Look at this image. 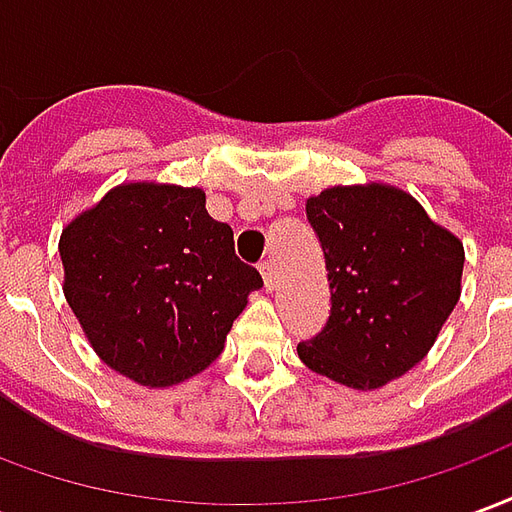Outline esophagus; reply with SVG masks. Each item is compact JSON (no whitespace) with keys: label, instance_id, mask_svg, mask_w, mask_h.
<instances>
[{"label":"esophagus","instance_id":"1","mask_svg":"<svg viewBox=\"0 0 512 512\" xmlns=\"http://www.w3.org/2000/svg\"><path fill=\"white\" fill-rule=\"evenodd\" d=\"M260 274H263V282H266L268 290L277 288V271H274V263H271V260H263V263H260Z\"/></svg>","mask_w":512,"mask_h":512}]
</instances>
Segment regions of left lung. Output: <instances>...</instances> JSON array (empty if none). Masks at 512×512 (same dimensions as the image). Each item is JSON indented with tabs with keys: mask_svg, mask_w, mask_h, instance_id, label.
Instances as JSON below:
<instances>
[{
	"mask_svg": "<svg viewBox=\"0 0 512 512\" xmlns=\"http://www.w3.org/2000/svg\"><path fill=\"white\" fill-rule=\"evenodd\" d=\"M321 241L332 312L299 343L312 373L351 389H378L425 359L461 299L463 244L411 194L334 186L307 200Z\"/></svg>",
	"mask_w": 512,
	"mask_h": 512,
	"instance_id": "left-lung-1",
	"label": "left lung"
}]
</instances>
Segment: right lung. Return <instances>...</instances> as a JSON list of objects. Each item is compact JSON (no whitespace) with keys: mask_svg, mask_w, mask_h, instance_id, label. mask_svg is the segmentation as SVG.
I'll use <instances>...</instances> for the list:
<instances>
[{"mask_svg":"<svg viewBox=\"0 0 512 512\" xmlns=\"http://www.w3.org/2000/svg\"><path fill=\"white\" fill-rule=\"evenodd\" d=\"M65 299L95 354L142 386L191 378L222 354L263 277L235 257L205 191L123 183L60 238Z\"/></svg>","mask_w":512,"mask_h":512,"instance_id":"1","label":"right lung"}]
</instances>
